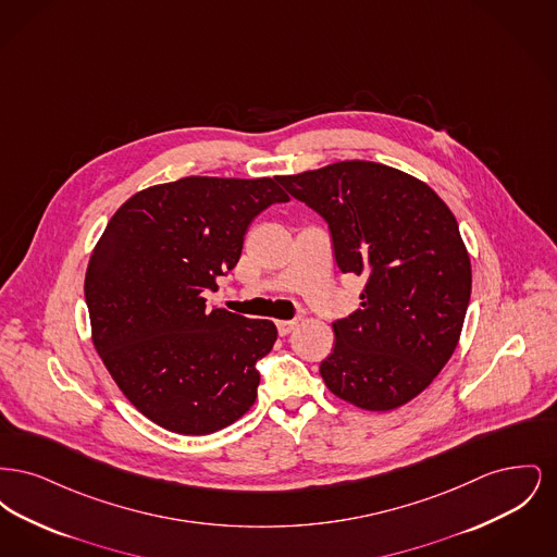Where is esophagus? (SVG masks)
<instances>
[{
  "label": "esophagus",
  "instance_id": "obj_1",
  "mask_svg": "<svg viewBox=\"0 0 557 557\" xmlns=\"http://www.w3.org/2000/svg\"><path fill=\"white\" fill-rule=\"evenodd\" d=\"M275 325H277V332H280V336H288L292 330L296 327V321H286V319H280Z\"/></svg>",
  "mask_w": 557,
  "mask_h": 557
}]
</instances>
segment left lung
<instances>
[{
  "mask_svg": "<svg viewBox=\"0 0 557 557\" xmlns=\"http://www.w3.org/2000/svg\"><path fill=\"white\" fill-rule=\"evenodd\" d=\"M277 182L330 225L343 273L366 277L361 307L332 323L325 386L368 411L425 391L459 343L472 265L459 225L418 177L370 160H343Z\"/></svg>",
  "mask_w": 557,
  "mask_h": 557,
  "instance_id": "obj_1",
  "label": "left lung"
}]
</instances>
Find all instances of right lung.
<instances>
[{
    "instance_id": "right-lung-1",
    "label": "right lung",
    "mask_w": 557,
    "mask_h": 557,
    "mask_svg": "<svg viewBox=\"0 0 557 557\" xmlns=\"http://www.w3.org/2000/svg\"><path fill=\"white\" fill-rule=\"evenodd\" d=\"M288 194L271 177H184L146 187L112 214L87 273L91 341L133 407L164 430L202 436L257 400L277 341L269 319L207 309L205 290L239 261L252 219Z\"/></svg>"
}]
</instances>
